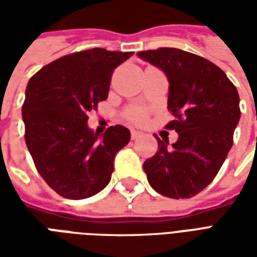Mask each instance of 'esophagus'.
Listing matches in <instances>:
<instances>
[{
    "mask_svg": "<svg viewBox=\"0 0 257 257\" xmlns=\"http://www.w3.org/2000/svg\"><path fill=\"white\" fill-rule=\"evenodd\" d=\"M139 136H142V132H139V131H135V129L131 131V138H132V139H138Z\"/></svg>",
    "mask_w": 257,
    "mask_h": 257,
    "instance_id": "1",
    "label": "esophagus"
}]
</instances>
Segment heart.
I'll use <instances>...</instances> for the list:
<instances>
[{"instance_id": "obj_1", "label": "heart", "mask_w": 257, "mask_h": 257, "mask_svg": "<svg viewBox=\"0 0 257 257\" xmlns=\"http://www.w3.org/2000/svg\"><path fill=\"white\" fill-rule=\"evenodd\" d=\"M125 117L128 121L135 123H142L146 119V111L139 107H131L125 112Z\"/></svg>"}]
</instances>
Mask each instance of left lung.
<instances>
[{
	"mask_svg": "<svg viewBox=\"0 0 257 257\" xmlns=\"http://www.w3.org/2000/svg\"><path fill=\"white\" fill-rule=\"evenodd\" d=\"M139 58L160 67L169 81L168 110L178 142L158 139L143 164L147 180L169 198H191L215 179L232 146L241 110L237 88L208 59L176 48L142 51Z\"/></svg>",
	"mask_w": 257,
	"mask_h": 257,
	"instance_id": "8db88e82",
	"label": "left lung"
}]
</instances>
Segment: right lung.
<instances>
[{
	"label": "right lung",
	"instance_id": "add662e5",
	"mask_svg": "<svg viewBox=\"0 0 257 257\" xmlns=\"http://www.w3.org/2000/svg\"><path fill=\"white\" fill-rule=\"evenodd\" d=\"M134 52L93 48L56 59L37 71L22 107L25 139L37 171L59 195L84 199L106 187L114 157L129 143L122 125L99 135L88 112L106 100L114 70Z\"/></svg>",
	"mask_w": 257,
	"mask_h": 257
}]
</instances>
